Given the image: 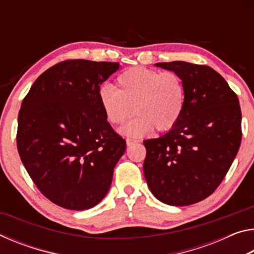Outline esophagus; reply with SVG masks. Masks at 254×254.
<instances>
[{
    "mask_svg": "<svg viewBox=\"0 0 254 254\" xmlns=\"http://www.w3.org/2000/svg\"><path fill=\"white\" fill-rule=\"evenodd\" d=\"M137 141L136 140H132V139H127V144L128 145V147H130L131 144H133V143H136Z\"/></svg>",
    "mask_w": 254,
    "mask_h": 254,
    "instance_id": "esophagus-1",
    "label": "esophagus"
}]
</instances>
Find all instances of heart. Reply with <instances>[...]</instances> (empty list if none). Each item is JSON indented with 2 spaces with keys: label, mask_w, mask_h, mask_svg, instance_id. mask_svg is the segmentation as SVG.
Wrapping results in <instances>:
<instances>
[{
  "label": "heart",
  "mask_w": 254,
  "mask_h": 254,
  "mask_svg": "<svg viewBox=\"0 0 254 254\" xmlns=\"http://www.w3.org/2000/svg\"><path fill=\"white\" fill-rule=\"evenodd\" d=\"M97 98L106 121L113 126L122 124L134 112L136 117L120 131L139 137L153 127L168 131L178 123L186 104V89L182 77L174 71L133 67L117 77V89L102 86Z\"/></svg>",
  "instance_id": "heart-1"
}]
</instances>
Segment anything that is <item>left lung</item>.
I'll list each match as a JSON object with an SVG mask.
<instances>
[{
    "instance_id": "1",
    "label": "left lung",
    "mask_w": 254,
    "mask_h": 254,
    "mask_svg": "<svg viewBox=\"0 0 254 254\" xmlns=\"http://www.w3.org/2000/svg\"><path fill=\"white\" fill-rule=\"evenodd\" d=\"M154 66L182 77L186 104L173 128L143 141L144 177L162 203H198L215 191L239 151L242 139L239 98L226 80L206 65L171 62Z\"/></svg>"
}]
</instances>
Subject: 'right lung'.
<instances>
[{
	"mask_svg": "<svg viewBox=\"0 0 254 254\" xmlns=\"http://www.w3.org/2000/svg\"><path fill=\"white\" fill-rule=\"evenodd\" d=\"M118 63L65 60L38 77L21 104L16 144L38 189L60 207L84 210L104 198L126 140L100 106Z\"/></svg>",
	"mask_w": 254,
	"mask_h": 254,
	"instance_id": "obj_1",
	"label": "right lung"
}]
</instances>
